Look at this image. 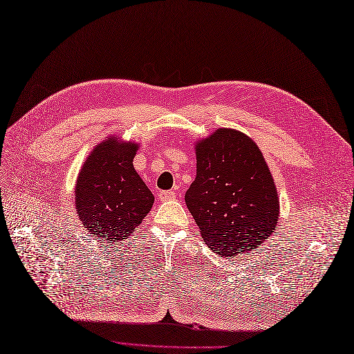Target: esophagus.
<instances>
[{"label":"esophagus","mask_w":354,"mask_h":354,"mask_svg":"<svg viewBox=\"0 0 354 354\" xmlns=\"http://www.w3.org/2000/svg\"><path fill=\"white\" fill-rule=\"evenodd\" d=\"M176 198V193L171 190H165V192H160L158 193V200L160 201H168V200H173Z\"/></svg>","instance_id":"obj_1"}]
</instances>
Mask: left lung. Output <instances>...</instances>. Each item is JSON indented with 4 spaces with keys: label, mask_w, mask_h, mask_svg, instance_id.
I'll list each match as a JSON object with an SVG mask.
<instances>
[{
    "label": "left lung",
    "mask_w": 354,
    "mask_h": 354,
    "mask_svg": "<svg viewBox=\"0 0 354 354\" xmlns=\"http://www.w3.org/2000/svg\"><path fill=\"white\" fill-rule=\"evenodd\" d=\"M197 176L184 200L205 242L221 257L258 248L272 234L279 203L258 145L234 129H217L196 147Z\"/></svg>",
    "instance_id": "obj_1"
}]
</instances>
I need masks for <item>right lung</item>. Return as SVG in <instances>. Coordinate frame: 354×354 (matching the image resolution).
Here are the masks:
<instances>
[{"instance_id": "1", "label": "right lung", "mask_w": 354, "mask_h": 354, "mask_svg": "<svg viewBox=\"0 0 354 354\" xmlns=\"http://www.w3.org/2000/svg\"><path fill=\"white\" fill-rule=\"evenodd\" d=\"M138 145L108 138L82 167L76 183V209L83 226L108 243L127 239L153 207L154 196L133 170Z\"/></svg>"}]
</instances>
